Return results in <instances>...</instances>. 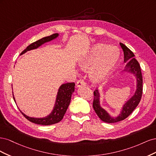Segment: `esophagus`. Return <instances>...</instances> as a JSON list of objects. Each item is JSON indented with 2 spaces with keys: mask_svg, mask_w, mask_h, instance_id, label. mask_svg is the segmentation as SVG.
Wrapping results in <instances>:
<instances>
[{
  "mask_svg": "<svg viewBox=\"0 0 156 156\" xmlns=\"http://www.w3.org/2000/svg\"><path fill=\"white\" fill-rule=\"evenodd\" d=\"M85 85H86V83L83 79L78 80L77 83H76V86L77 87H80L81 86H85Z\"/></svg>",
  "mask_w": 156,
  "mask_h": 156,
  "instance_id": "34e87169",
  "label": "esophagus"
}]
</instances>
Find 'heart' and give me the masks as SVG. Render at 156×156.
I'll return each mask as SVG.
<instances>
[{"label":"heart","instance_id":"obj_1","mask_svg":"<svg viewBox=\"0 0 156 156\" xmlns=\"http://www.w3.org/2000/svg\"><path fill=\"white\" fill-rule=\"evenodd\" d=\"M120 58V51L115 46L99 44L80 60V66L89 72L90 78L94 82L101 83L108 77Z\"/></svg>","mask_w":156,"mask_h":156}]
</instances>
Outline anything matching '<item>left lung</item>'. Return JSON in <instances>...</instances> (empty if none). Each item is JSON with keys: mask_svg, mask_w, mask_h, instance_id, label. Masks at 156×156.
<instances>
[{"mask_svg": "<svg viewBox=\"0 0 156 156\" xmlns=\"http://www.w3.org/2000/svg\"><path fill=\"white\" fill-rule=\"evenodd\" d=\"M121 48L123 49L124 55V62H127L125 67V71L133 73L136 77L137 84H136V90L130 100L126 102L124 105L122 111L119 116L115 118H112L108 113L100 107V94L96 89L94 91V100H93V108L95 111L97 115L100 119L107 123H115L126 119L134 111L135 108L137 107L141 100L143 94V76L141 73V69L140 65L135 58L133 54L128 48L122 43H120Z\"/></svg>", "mask_w": 156, "mask_h": 156, "instance_id": "1", "label": "left lung"}]
</instances>
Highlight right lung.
Wrapping results in <instances>:
<instances>
[{"label": "right lung", "instance_id": "obj_1", "mask_svg": "<svg viewBox=\"0 0 156 156\" xmlns=\"http://www.w3.org/2000/svg\"><path fill=\"white\" fill-rule=\"evenodd\" d=\"M58 36L57 33L52 34L49 36H47L43 37L39 40H37L34 43L29 45L27 48L22 51L21 55L25 53L27 51H30L32 49H36L38 48L39 46L42 45L45 42L49 41L52 40L56 38ZM75 90V83H68L62 84L58 89V92L56 96V100L55 103V105L54 108L51 114L42 119H36V118H31L27 116L25 114H22L25 116L26 119L29 120L30 122L36 124L43 125V126H48L51 124H55L58 123L60 121L62 120L63 117L65 115L66 112L67 111V108L69 105L71 101V98H72V94ZM13 98V100L15 101V98Z\"/></svg>", "mask_w": 156, "mask_h": 156}]
</instances>
